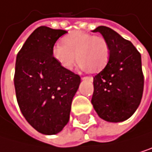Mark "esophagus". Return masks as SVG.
Masks as SVG:
<instances>
[{
  "label": "esophagus",
  "instance_id": "1",
  "mask_svg": "<svg viewBox=\"0 0 152 152\" xmlns=\"http://www.w3.org/2000/svg\"><path fill=\"white\" fill-rule=\"evenodd\" d=\"M82 79H86V80H92L93 79H92V77H84V78H82Z\"/></svg>",
  "mask_w": 152,
  "mask_h": 152
}]
</instances>
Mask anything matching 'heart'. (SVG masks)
I'll return each instance as SVG.
<instances>
[{"instance_id": "obj_1", "label": "heart", "mask_w": 152, "mask_h": 152, "mask_svg": "<svg viewBox=\"0 0 152 152\" xmlns=\"http://www.w3.org/2000/svg\"><path fill=\"white\" fill-rule=\"evenodd\" d=\"M110 45L103 36L74 31L62 39V45L52 48V56L67 71H72L77 61L81 69L98 72L106 66L110 58Z\"/></svg>"}]
</instances>
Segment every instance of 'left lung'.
Segmentation results:
<instances>
[{
	"label": "left lung",
	"instance_id": "8db88e82",
	"mask_svg": "<svg viewBox=\"0 0 152 152\" xmlns=\"http://www.w3.org/2000/svg\"><path fill=\"white\" fill-rule=\"evenodd\" d=\"M108 41L110 52L107 65L93 78L91 103L97 114L110 122L130 118L139 107L144 86L141 57L128 40L106 26H99Z\"/></svg>",
	"mask_w": 152,
	"mask_h": 152
}]
</instances>
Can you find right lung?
<instances>
[{
    "mask_svg": "<svg viewBox=\"0 0 152 152\" xmlns=\"http://www.w3.org/2000/svg\"><path fill=\"white\" fill-rule=\"evenodd\" d=\"M67 31L37 28L19 50L14 87L20 110L29 124L46 135L60 132L70 120L72 102L80 77L52 56V48Z\"/></svg>",
    "mask_w": 152,
    "mask_h": 152,
    "instance_id": "add662e5",
    "label": "right lung"
}]
</instances>
